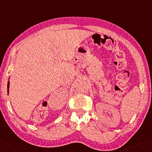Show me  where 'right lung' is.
Masks as SVG:
<instances>
[{
	"label": "right lung",
	"instance_id": "obj_1",
	"mask_svg": "<svg viewBox=\"0 0 152 152\" xmlns=\"http://www.w3.org/2000/svg\"><path fill=\"white\" fill-rule=\"evenodd\" d=\"M9 83L10 82L9 81H8V85H7V88H8V90H7V91H8V94H9Z\"/></svg>",
	"mask_w": 152,
	"mask_h": 152
}]
</instances>
